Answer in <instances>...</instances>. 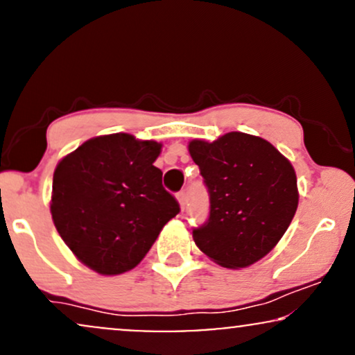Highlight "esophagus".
I'll use <instances>...</instances> for the list:
<instances>
[{
	"instance_id": "1",
	"label": "esophagus",
	"mask_w": 355,
	"mask_h": 355,
	"mask_svg": "<svg viewBox=\"0 0 355 355\" xmlns=\"http://www.w3.org/2000/svg\"><path fill=\"white\" fill-rule=\"evenodd\" d=\"M176 199H178L179 206H181V209H184V206H186V193H184V191L178 193L176 194Z\"/></svg>"
}]
</instances>
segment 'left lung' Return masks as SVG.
<instances>
[{"instance_id":"8db88e82","label":"left lung","mask_w":355,"mask_h":355,"mask_svg":"<svg viewBox=\"0 0 355 355\" xmlns=\"http://www.w3.org/2000/svg\"><path fill=\"white\" fill-rule=\"evenodd\" d=\"M187 149L211 201L207 223L193 231L196 245L227 269L249 268L268 256L297 211L291 161L269 141L237 131L216 141L193 139Z\"/></svg>"}]
</instances>
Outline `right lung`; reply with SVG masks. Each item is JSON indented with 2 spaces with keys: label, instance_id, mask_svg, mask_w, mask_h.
<instances>
[{
  "label": "right lung",
  "instance_id": "obj_1",
  "mask_svg": "<svg viewBox=\"0 0 355 355\" xmlns=\"http://www.w3.org/2000/svg\"><path fill=\"white\" fill-rule=\"evenodd\" d=\"M161 148L128 132L96 136L54 169V226L78 261L101 276L135 269L179 212L154 166Z\"/></svg>",
  "mask_w": 355,
  "mask_h": 355
}]
</instances>
